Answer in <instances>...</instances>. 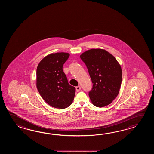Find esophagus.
I'll return each mask as SVG.
<instances>
[{"label":"esophagus","mask_w":154,"mask_h":154,"mask_svg":"<svg viewBox=\"0 0 154 154\" xmlns=\"http://www.w3.org/2000/svg\"><path fill=\"white\" fill-rule=\"evenodd\" d=\"M80 90H81V87H80V86H78L76 87V91L79 92Z\"/></svg>","instance_id":"34e87169"}]
</instances>
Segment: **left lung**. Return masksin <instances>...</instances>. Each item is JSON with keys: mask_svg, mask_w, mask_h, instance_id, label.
Returning <instances> with one entry per match:
<instances>
[{"mask_svg": "<svg viewBox=\"0 0 154 154\" xmlns=\"http://www.w3.org/2000/svg\"><path fill=\"white\" fill-rule=\"evenodd\" d=\"M93 84L88 95L92 103L103 107L111 103L121 86V66L114 56L105 49H91L82 53Z\"/></svg>", "mask_w": 154, "mask_h": 154, "instance_id": "obj_1", "label": "left lung"}]
</instances>
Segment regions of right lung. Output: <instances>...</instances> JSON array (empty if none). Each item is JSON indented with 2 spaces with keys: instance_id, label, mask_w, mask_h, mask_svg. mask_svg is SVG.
Returning a JSON list of instances; mask_svg holds the SVG:
<instances>
[{
  "instance_id": "1",
  "label": "right lung",
  "mask_w": 154,
  "mask_h": 154,
  "mask_svg": "<svg viewBox=\"0 0 154 154\" xmlns=\"http://www.w3.org/2000/svg\"><path fill=\"white\" fill-rule=\"evenodd\" d=\"M68 53H51L39 62L36 71V86L43 99L53 107H68L74 100L75 88L69 84L63 66Z\"/></svg>"
}]
</instances>
